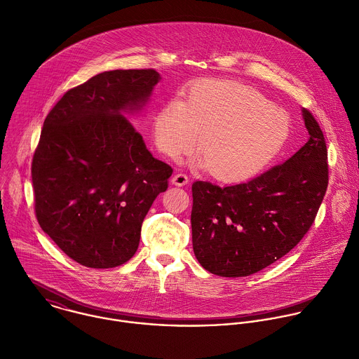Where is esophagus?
Here are the masks:
<instances>
[{"instance_id": "esophagus-1", "label": "esophagus", "mask_w": 359, "mask_h": 359, "mask_svg": "<svg viewBox=\"0 0 359 359\" xmlns=\"http://www.w3.org/2000/svg\"><path fill=\"white\" fill-rule=\"evenodd\" d=\"M172 183L175 184V186H186L187 183H189V176L186 175V173H182V172H179V173H176L173 177H172Z\"/></svg>"}]
</instances>
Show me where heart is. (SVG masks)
Masks as SVG:
<instances>
[{
    "label": "heart",
    "mask_w": 359,
    "mask_h": 359,
    "mask_svg": "<svg viewBox=\"0 0 359 359\" xmlns=\"http://www.w3.org/2000/svg\"><path fill=\"white\" fill-rule=\"evenodd\" d=\"M288 113L255 88L225 79H204L186 100L172 99L155 116L158 148L169 158L190 154L200 141L205 170L225 182L263 169L285 145Z\"/></svg>",
    "instance_id": "obj_1"
}]
</instances>
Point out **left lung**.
<instances>
[{"mask_svg": "<svg viewBox=\"0 0 359 359\" xmlns=\"http://www.w3.org/2000/svg\"><path fill=\"white\" fill-rule=\"evenodd\" d=\"M302 113L309 140L284 163L235 186L193 183V250L211 274H255L291 252L315 222L329 184L327 147L313 114Z\"/></svg>", "mask_w": 359, "mask_h": 359, "instance_id": "obj_1", "label": "left lung"}]
</instances>
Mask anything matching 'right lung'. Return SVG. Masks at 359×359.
<instances>
[{
    "mask_svg": "<svg viewBox=\"0 0 359 359\" xmlns=\"http://www.w3.org/2000/svg\"><path fill=\"white\" fill-rule=\"evenodd\" d=\"M161 76L114 69L69 90L47 114L32 161L34 212L72 260L111 269L137 252L141 225L173 169L152 156L126 117Z\"/></svg>",
    "mask_w": 359,
    "mask_h": 359,
    "instance_id": "obj_1",
    "label": "right lung"
}]
</instances>
